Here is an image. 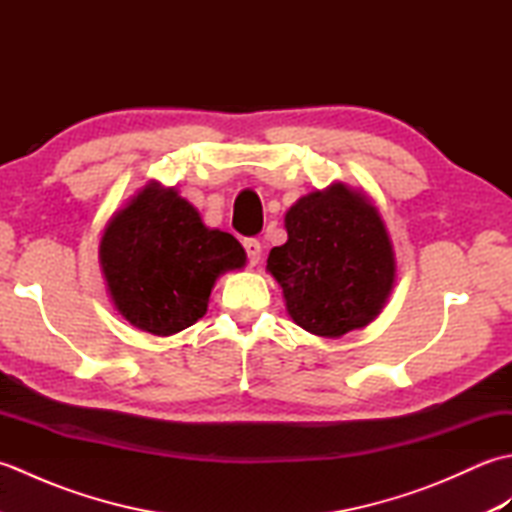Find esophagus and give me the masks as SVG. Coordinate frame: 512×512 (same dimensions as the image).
<instances>
[{
	"mask_svg": "<svg viewBox=\"0 0 512 512\" xmlns=\"http://www.w3.org/2000/svg\"><path fill=\"white\" fill-rule=\"evenodd\" d=\"M244 248H246V255H248L250 266L259 264V259H262V244H259L257 239H246Z\"/></svg>",
	"mask_w": 512,
	"mask_h": 512,
	"instance_id": "esophagus-1",
	"label": "esophagus"
}]
</instances>
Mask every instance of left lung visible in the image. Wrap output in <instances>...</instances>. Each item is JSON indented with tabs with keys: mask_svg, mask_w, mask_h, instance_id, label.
Returning <instances> with one entry per match:
<instances>
[{
	"mask_svg": "<svg viewBox=\"0 0 512 512\" xmlns=\"http://www.w3.org/2000/svg\"><path fill=\"white\" fill-rule=\"evenodd\" d=\"M284 224L288 242L270 250L266 270L290 319L325 339L372 323L394 290L396 253L369 195L332 182L301 195Z\"/></svg>",
	"mask_w": 512,
	"mask_h": 512,
	"instance_id": "obj_1",
	"label": "left lung"
}]
</instances>
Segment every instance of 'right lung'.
I'll list each match as a JSON object with an SVG mask.
<instances>
[{
	"mask_svg": "<svg viewBox=\"0 0 512 512\" xmlns=\"http://www.w3.org/2000/svg\"><path fill=\"white\" fill-rule=\"evenodd\" d=\"M99 262L118 314L138 330L171 336L204 317L215 281L242 270L246 250L206 226L176 187L149 180L105 224Z\"/></svg>",
	"mask_w": 512,
	"mask_h": 512,
	"instance_id": "obj_1",
	"label": "right lung"
}]
</instances>
